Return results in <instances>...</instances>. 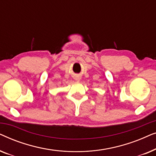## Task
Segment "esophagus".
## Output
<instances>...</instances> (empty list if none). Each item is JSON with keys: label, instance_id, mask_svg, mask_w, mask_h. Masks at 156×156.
<instances>
[{"label": "esophagus", "instance_id": "obj_1", "mask_svg": "<svg viewBox=\"0 0 156 156\" xmlns=\"http://www.w3.org/2000/svg\"><path fill=\"white\" fill-rule=\"evenodd\" d=\"M74 79H75V80H76V81H79V80H80V77H79V76H76V77L74 78Z\"/></svg>", "mask_w": 156, "mask_h": 156}]
</instances>
